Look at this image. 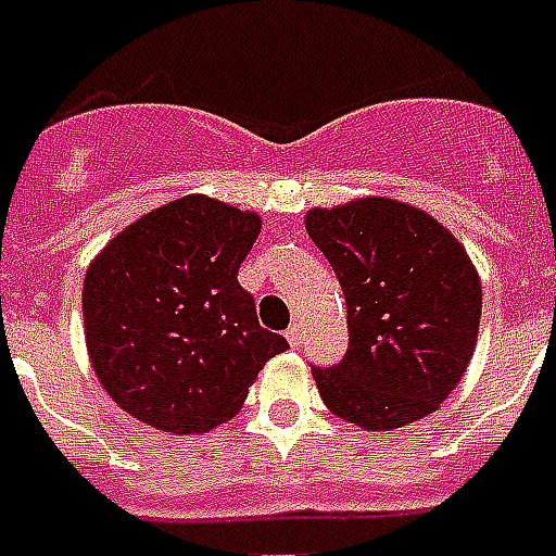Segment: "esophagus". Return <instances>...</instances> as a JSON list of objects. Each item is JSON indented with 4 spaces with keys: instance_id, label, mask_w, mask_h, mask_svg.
I'll return each instance as SVG.
<instances>
[{
    "instance_id": "obj_1",
    "label": "esophagus",
    "mask_w": 556,
    "mask_h": 556,
    "mask_svg": "<svg viewBox=\"0 0 556 556\" xmlns=\"http://www.w3.org/2000/svg\"><path fill=\"white\" fill-rule=\"evenodd\" d=\"M301 324L299 321H292L290 327H287V341H290V348H301Z\"/></svg>"
}]
</instances>
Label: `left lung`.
I'll return each mask as SVG.
<instances>
[{
	"instance_id": "left-lung-1",
	"label": "left lung",
	"mask_w": 556,
	"mask_h": 556,
	"mask_svg": "<svg viewBox=\"0 0 556 556\" xmlns=\"http://www.w3.org/2000/svg\"><path fill=\"white\" fill-rule=\"evenodd\" d=\"M304 226L348 301V355L313 367L324 404L364 430L425 419L477 348L482 287L465 247L437 217L390 198L309 208Z\"/></svg>"
}]
</instances>
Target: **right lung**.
Returning a JSON list of instances; mask_svg holds the SVG:
<instances>
[{
	"label": "right lung",
	"instance_id": "obj_1",
	"mask_svg": "<svg viewBox=\"0 0 556 556\" xmlns=\"http://www.w3.org/2000/svg\"><path fill=\"white\" fill-rule=\"evenodd\" d=\"M261 217L184 194L137 217L91 261L83 327L97 379L137 421L206 433L241 410L257 372L290 348L257 324L238 269Z\"/></svg>",
	"mask_w": 556,
	"mask_h": 556
}]
</instances>
